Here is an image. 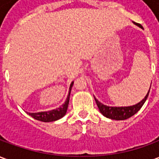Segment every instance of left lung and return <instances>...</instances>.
Returning <instances> with one entry per match:
<instances>
[{
    "label": "left lung",
    "mask_w": 159,
    "mask_h": 159,
    "mask_svg": "<svg viewBox=\"0 0 159 159\" xmlns=\"http://www.w3.org/2000/svg\"><path fill=\"white\" fill-rule=\"evenodd\" d=\"M133 23L135 25L139 26V27H140L142 29V27H141L140 25H138V24L134 22ZM150 89H149V91L147 92V93L146 94V96H145L143 100H140L139 103L133 105V106H130V107H109V106L104 105L101 102H100L95 97H94V100H95L97 107L99 108L100 113L102 114L103 116L112 120H125L134 116L137 111H140V109L142 107L144 103L147 100L148 94H149V92H150Z\"/></svg>",
    "instance_id": "left-lung-1"
}]
</instances>
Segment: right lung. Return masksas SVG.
I'll use <instances>...</instances> for the list:
<instances>
[{
    "instance_id": "obj_1",
    "label": "right lung",
    "mask_w": 159,
    "mask_h": 159,
    "mask_svg": "<svg viewBox=\"0 0 159 159\" xmlns=\"http://www.w3.org/2000/svg\"><path fill=\"white\" fill-rule=\"evenodd\" d=\"M73 83H74V82L70 83L67 98H66L65 103L61 105L60 107L51 111H40V112H27V114H29L30 117H32L35 119L39 120V121H42V122H45V123L53 122V121H57V120L62 118L66 115V111H67V108H68V105H69L70 101V91H71Z\"/></svg>"
}]
</instances>
